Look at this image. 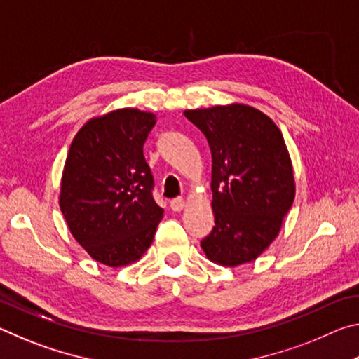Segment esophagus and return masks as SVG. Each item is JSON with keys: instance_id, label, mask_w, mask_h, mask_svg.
Instances as JSON below:
<instances>
[{"instance_id": "1", "label": "esophagus", "mask_w": 359, "mask_h": 359, "mask_svg": "<svg viewBox=\"0 0 359 359\" xmlns=\"http://www.w3.org/2000/svg\"><path fill=\"white\" fill-rule=\"evenodd\" d=\"M185 208V199L184 198H174L171 199V209L174 212H179Z\"/></svg>"}]
</instances>
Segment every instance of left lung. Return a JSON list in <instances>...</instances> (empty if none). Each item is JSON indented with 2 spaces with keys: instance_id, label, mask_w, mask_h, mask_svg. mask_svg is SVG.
Masks as SVG:
<instances>
[{
  "instance_id": "1",
  "label": "left lung",
  "mask_w": 359,
  "mask_h": 359,
  "mask_svg": "<svg viewBox=\"0 0 359 359\" xmlns=\"http://www.w3.org/2000/svg\"><path fill=\"white\" fill-rule=\"evenodd\" d=\"M212 154L215 226L201 241L210 261L239 266L257 259L280 233L294 201L291 158L277 125L247 104L190 109Z\"/></svg>"
}]
</instances>
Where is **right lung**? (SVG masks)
<instances>
[{
    "label": "right lung",
    "instance_id": "right-lung-1",
    "mask_svg": "<svg viewBox=\"0 0 359 359\" xmlns=\"http://www.w3.org/2000/svg\"><path fill=\"white\" fill-rule=\"evenodd\" d=\"M155 114L117 109L90 118L66 156L60 209L71 234L98 263L137 261L154 241L163 209L151 196L154 177L144 142Z\"/></svg>",
    "mask_w": 359,
    "mask_h": 359
}]
</instances>
